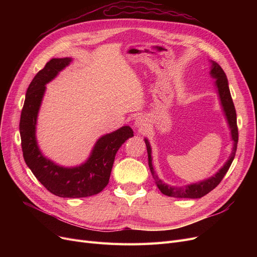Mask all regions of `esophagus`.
Returning <instances> with one entry per match:
<instances>
[{
	"instance_id": "obj_1",
	"label": "esophagus",
	"mask_w": 257,
	"mask_h": 257,
	"mask_svg": "<svg viewBox=\"0 0 257 257\" xmlns=\"http://www.w3.org/2000/svg\"><path fill=\"white\" fill-rule=\"evenodd\" d=\"M148 126V120L144 115H138L134 119V127L140 131H144Z\"/></svg>"
}]
</instances>
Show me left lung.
<instances>
[{
	"label": "left lung",
	"mask_w": 257,
	"mask_h": 257,
	"mask_svg": "<svg viewBox=\"0 0 257 257\" xmlns=\"http://www.w3.org/2000/svg\"><path fill=\"white\" fill-rule=\"evenodd\" d=\"M210 76L215 80L214 85L217 87V91L219 94V99L221 102V106L223 108V111L225 113V117L227 119V123L230 129L231 133V140L233 142V148L232 152L229 156L228 160L224 164V166L212 175L211 177L202 180L196 183L187 184L185 186H173L165 183L163 180H160L157 176L156 172L154 171L153 165H152V149L149 141L145 139V143L147 146V151H148V159H149V168L151 171L152 176L155 180V183L159 191L166 196L174 197V198H190V199H198L207 195L209 192H211L213 188L217 186L224 176L226 175L227 171L230 168L232 161L235 156L236 152V147L238 142V131H237V125H236V112L234 104L232 102V98L230 94V90H229L228 86V80L226 77V74L222 70V67L212 60H210Z\"/></svg>",
	"instance_id": "8db88e82"
}]
</instances>
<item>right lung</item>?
<instances>
[{"mask_svg":"<svg viewBox=\"0 0 257 257\" xmlns=\"http://www.w3.org/2000/svg\"><path fill=\"white\" fill-rule=\"evenodd\" d=\"M72 58H53L33 78L26 92L20 120L22 149L27 166L49 192L61 198H83L104 190L110 178L115 154L133 130L129 126L107 133L94 144L84 164L65 168L50 160L39 150L36 141V121L46 84L69 65Z\"/></svg>","mask_w":257,"mask_h":257,"instance_id":"add662e5","label":"right lung"}]
</instances>
